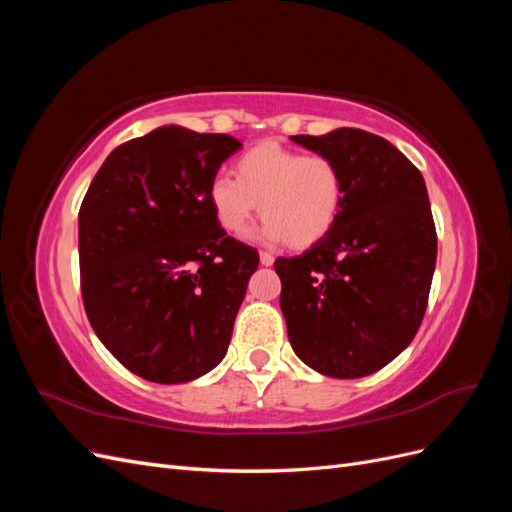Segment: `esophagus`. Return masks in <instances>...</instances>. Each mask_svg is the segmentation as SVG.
Returning <instances> with one entry per match:
<instances>
[{
    "label": "esophagus",
    "mask_w": 512,
    "mask_h": 512,
    "mask_svg": "<svg viewBox=\"0 0 512 512\" xmlns=\"http://www.w3.org/2000/svg\"><path fill=\"white\" fill-rule=\"evenodd\" d=\"M273 256L269 254V252H260V265H265V267H271L273 265Z\"/></svg>",
    "instance_id": "esophagus-1"
}]
</instances>
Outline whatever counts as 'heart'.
I'll return each mask as SVG.
<instances>
[{
	"label": "heart",
	"mask_w": 512,
	"mask_h": 512,
	"mask_svg": "<svg viewBox=\"0 0 512 512\" xmlns=\"http://www.w3.org/2000/svg\"><path fill=\"white\" fill-rule=\"evenodd\" d=\"M207 196L226 232L241 235L260 211L262 239L305 250L337 224L346 185L335 160L265 141L241 153L235 177H213Z\"/></svg>",
	"instance_id": "obj_1"
}]
</instances>
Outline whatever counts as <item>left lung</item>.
I'll return each mask as SVG.
<instances>
[{
	"label": "left lung",
	"instance_id": "left-lung-1",
	"mask_svg": "<svg viewBox=\"0 0 512 512\" xmlns=\"http://www.w3.org/2000/svg\"><path fill=\"white\" fill-rule=\"evenodd\" d=\"M292 141L337 162L346 196L327 237L275 260L290 346L324 376L363 378L408 348L425 316L438 254L425 179L365 130Z\"/></svg>",
	"mask_w": 512,
	"mask_h": 512
}]
</instances>
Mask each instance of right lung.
<instances>
[{
    "mask_svg": "<svg viewBox=\"0 0 512 512\" xmlns=\"http://www.w3.org/2000/svg\"><path fill=\"white\" fill-rule=\"evenodd\" d=\"M239 147L228 134L162 126L113 149L83 198L87 318L145 380L190 382L226 356L258 252L226 235L207 192Z\"/></svg>",
    "mask_w": 512,
    "mask_h": 512,
    "instance_id": "obj_1",
    "label": "right lung"
}]
</instances>
